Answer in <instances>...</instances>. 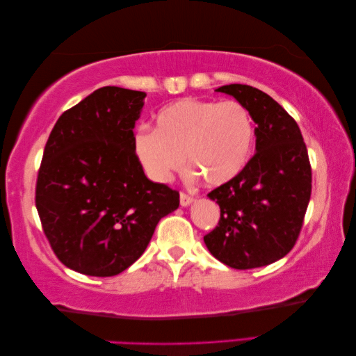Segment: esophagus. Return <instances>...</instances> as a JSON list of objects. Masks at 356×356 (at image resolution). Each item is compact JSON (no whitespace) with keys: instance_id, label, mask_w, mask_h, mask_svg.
Listing matches in <instances>:
<instances>
[{"instance_id":"esophagus-1","label":"esophagus","mask_w":356,"mask_h":356,"mask_svg":"<svg viewBox=\"0 0 356 356\" xmlns=\"http://www.w3.org/2000/svg\"><path fill=\"white\" fill-rule=\"evenodd\" d=\"M194 202V197L191 194H186V193H180V205L182 207H188L190 205V203H193Z\"/></svg>"}]
</instances>
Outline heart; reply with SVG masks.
<instances>
[{
  "label": "heart",
  "instance_id": "obj_1",
  "mask_svg": "<svg viewBox=\"0 0 356 356\" xmlns=\"http://www.w3.org/2000/svg\"><path fill=\"white\" fill-rule=\"evenodd\" d=\"M252 142L254 120L241 102L185 97L159 113L156 130L136 133L134 151L157 182L182 168L186 156L207 184L222 185L243 171Z\"/></svg>",
  "mask_w": 356,
  "mask_h": 356
}]
</instances>
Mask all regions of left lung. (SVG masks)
<instances>
[{
    "label": "left lung",
    "mask_w": 356,
    "mask_h": 356,
    "mask_svg": "<svg viewBox=\"0 0 356 356\" xmlns=\"http://www.w3.org/2000/svg\"><path fill=\"white\" fill-rule=\"evenodd\" d=\"M217 92L251 113L257 151L237 177L208 194L220 207V218L203 240L226 266H266L291 251L303 228L312 193L307 148L295 119L261 90L229 84Z\"/></svg>",
    "instance_id": "obj_1"
}]
</instances>
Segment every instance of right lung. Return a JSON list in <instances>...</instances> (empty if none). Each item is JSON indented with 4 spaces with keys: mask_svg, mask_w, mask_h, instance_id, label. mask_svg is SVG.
<instances>
[{
    "mask_svg": "<svg viewBox=\"0 0 356 356\" xmlns=\"http://www.w3.org/2000/svg\"><path fill=\"white\" fill-rule=\"evenodd\" d=\"M145 96L97 88L59 116L45 143L36 209L58 260L79 274H120L179 207V191L148 180L136 156L133 130Z\"/></svg>",
    "mask_w": 356,
    "mask_h": 356,
    "instance_id": "obj_1",
    "label": "right lung"
}]
</instances>
